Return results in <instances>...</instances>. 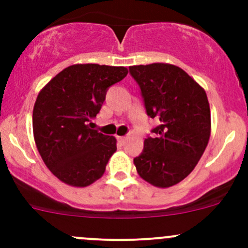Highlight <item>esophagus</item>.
Returning a JSON list of instances; mask_svg holds the SVG:
<instances>
[{
  "instance_id": "obj_1",
  "label": "esophagus",
  "mask_w": 248,
  "mask_h": 248,
  "mask_svg": "<svg viewBox=\"0 0 248 248\" xmlns=\"http://www.w3.org/2000/svg\"><path fill=\"white\" fill-rule=\"evenodd\" d=\"M117 140H119L121 144H124V142L126 141V137H119V136H117Z\"/></svg>"
}]
</instances>
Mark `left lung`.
<instances>
[{"label": "left lung", "instance_id": "1", "mask_svg": "<svg viewBox=\"0 0 248 248\" xmlns=\"http://www.w3.org/2000/svg\"><path fill=\"white\" fill-rule=\"evenodd\" d=\"M139 84L150 117L161 122L155 138L144 141L134 158L139 176L150 185L168 188L196 168L211 134V112L205 90L184 69L170 63L129 67Z\"/></svg>", "mask_w": 248, "mask_h": 248}]
</instances>
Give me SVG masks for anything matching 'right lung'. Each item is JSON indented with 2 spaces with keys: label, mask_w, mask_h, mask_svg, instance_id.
<instances>
[{
  "label": "right lung",
  "mask_w": 248,
  "mask_h": 248,
  "mask_svg": "<svg viewBox=\"0 0 248 248\" xmlns=\"http://www.w3.org/2000/svg\"><path fill=\"white\" fill-rule=\"evenodd\" d=\"M127 74L126 67L72 64L39 91L32 114L33 138L60 181L87 187L103 176L116 139L92 129L91 120L103 106L108 87Z\"/></svg>",
  "instance_id": "right-lung-1"
}]
</instances>
